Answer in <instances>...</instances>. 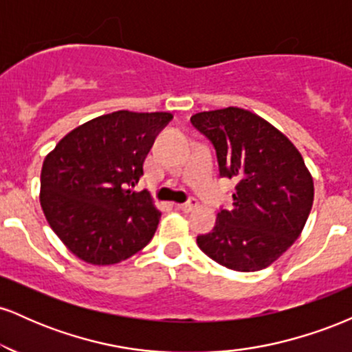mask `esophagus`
<instances>
[{
    "instance_id": "34e87169",
    "label": "esophagus",
    "mask_w": 352,
    "mask_h": 352,
    "mask_svg": "<svg viewBox=\"0 0 352 352\" xmlns=\"http://www.w3.org/2000/svg\"><path fill=\"white\" fill-rule=\"evenodd\" d=\"M177 207H179L182 212H192V210L197 207V200L195 199H190L188 201H185V204H179V205H177Z\"/></svg>"
}]
</instances>
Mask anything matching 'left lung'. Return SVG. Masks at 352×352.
Masks as SVG:
<instances>
[{
    "label": "left lung",
    "instance_id": "8db88e82",
    "mask_svg": "<svg viewBox=\"0 0 352 352\" xmlns=\"http://www.w3.org/2000/svg\"><path fill=\"white\" fill-rule=\"evenodd\" d=\"M193 127L212 142L220 177L236 180L233 205L197 245L218 265L258 272L300 236L314 199L301 153L276 127L240 107L199 112Z\"/></svg>",
    "mask_w": 352,
    "mask_h": 352
}]
</instances>
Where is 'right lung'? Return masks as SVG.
Segmentation results:
<instances>
[{
  "label": "right lung",
  "instance_id": "obj_1",
  "mask_svg": "<svg viewBox=\"0 0 352 352\" xmlns=\"http://www.w3.org/2000/svg\"><path fill=\"white\" fill-rule=\"evenodd\" d=\"M170 112L117 111L79 125L47 153L41 207L76 256L91 265L127 260L152 240L160 212L147 190H132Z\"/></svg>",
  "mask_w": 352,
  "mask_h": 352
}]
</instances>
